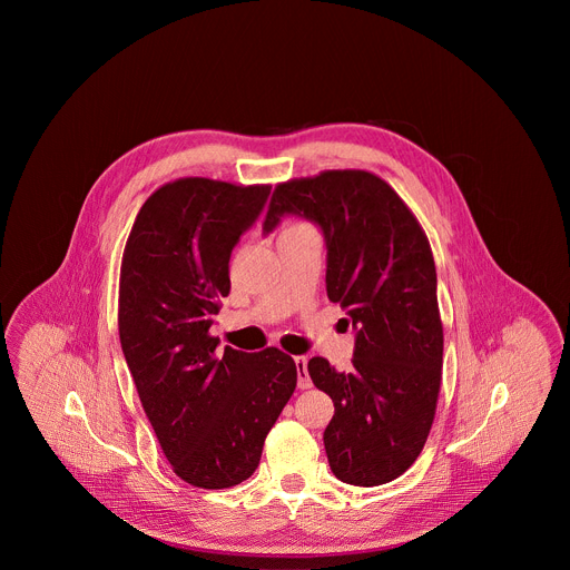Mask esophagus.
<instances>
[{"instance_id": "obj_1", "label": "esophagus", "mask_w": 570, "mask_h": 570, "mask_svg": "<svg viewBox=\"0 0 570 570\" xmlns=\"http://www.w3.org/2000/svg\"><path fill=\"white\" fill-rule=\"evenodd\" d=\"M306 356H295V367H297V387L299 390H308L313 383H311V376L306 372Z\"/></svg>"}]
</instances>
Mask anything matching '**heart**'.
I'll return each instance as SVG.
<instances>
[{
    "mask_svg": "<svg viewBox=\"0 0 570 570\" xmlns=\"http://www.w3.org/2000/svg\"><path fill=\"white\" fill-rule=\"evenodd\" d=\"M293 227H297V225H293Z\"/></svg>",
    "mask_w": 570,
    "mask_h": 570,
    "instance_id": "1",
    "label": "heart"
}]
</instances>
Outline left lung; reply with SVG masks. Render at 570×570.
Masks as SVG:
<instances>
[{
	"mask_svg": "<svg viewBox=\"0 0 570 570\" xmlns=\"http://www.w3.org/2000/svg\"><path fill=\"white\" fill-rule=\"evenodd\" d=\"M288 216L320 227L327 295L356 334L352 372L308 361L311 381L336 409L322 435L330 466L347 484H385L422 453L440 394L444 338L429 238L394 189L367 171L277 185L264 234Z\"/></svg>",
	"mask_w": 570,
	"mask_h": 570,
	"instance_id": "left-lung-1",
	"label": "left lung"
}]
</instances>
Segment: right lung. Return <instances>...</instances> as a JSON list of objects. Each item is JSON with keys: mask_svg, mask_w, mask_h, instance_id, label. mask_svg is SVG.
Masks as SVG:
<instances>
[{"mask_svg": "<svg viewBox=\"0 0 570 570\" xmlns=\"http://www.w3.org/2000/svg\"><path fill=\"white\" fill-rule=\"evenodd\" d=\"M271 187L185 178L159 187L130 229L119 284V338L144 413L174 471L225 490L259 466L297 383L293 358L209 336L229 293V255L262 216Z\"/></svg>", "mask_w": 570, "mask_h": 570, "instance_id": "obj_1", "label": "right lung"}]
</instances>
